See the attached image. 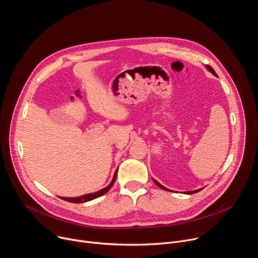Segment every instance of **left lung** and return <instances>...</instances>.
<instances>
[{
    "mask_svg": "<svg viewBox=\"0 0 258 258\" xmlns=\"http://www.w3.org/2000/svg\"><path fill=\"white\" fill-rule=\"evenodd\" d=\"M206 67H207V69H208V70H209V71L212 73V75H214V76L216 77V73H215V71L213 70V68H212L211 66H209V65H206ZM153 180H154V182L156 183V185H157L159 188H161V189H163V190H165V191H169L167 188H165V187H163L162 185H160V183H159V182H158L156 179H153ZM200 190H202V189H200ZM200 190H196V191H192V192H187L186 194H194V193H197V192H199Z\"/></svg>",
    "mask_w": 258,
    "mask_h": 258,
    "instance_id": "left-lung-1",
    "label": "left lung"
}]
</instances>
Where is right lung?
Returning <instances> with one entry per match:
<instances>
[{"instance_id": "obj_1", "label": "right lung", "mask_w": 258, "mask_h": 258, "mask_svg": "<svg viewBox=\"0 0 258 258\" xmlns=\"http://www.w3.org/2000/svg\"><path fill=\"white\" fill-rule=\"evenodd\" d=\"M116 174H117V170L115 171L114 173V176H113V179L112 181L110 182V185L107 186L106 188L94 193V194H87V195H84V196H81V197H77V198H65V197H60L61 199L65 200V201H68V202H71V203H83V202H87V201H90V200H93V199H96L104 194H106L110 189H111L112 185L115 181V178H116Z\"/></svg>"}]
</instances>
